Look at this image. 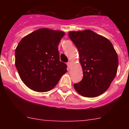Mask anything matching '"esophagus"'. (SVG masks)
Masks as SVG:
<instances>
[{
	"label": "esophagus",
	"instance_id": "esophagus-1",
	"mask_svg": "<svg viewBox=\"0 0 129 129\" xmlns=\"http://www.w3.org/2000/svg\"><path fill=\"white\" fill-rule=\"evenodd\" d=\"M72 63V62L71 61H69V62H68V63H67V65H68V67H69V68H71Z\"/></svg>",
	"mask_w": 129,
	"mask_h": 129
}]
</instances>
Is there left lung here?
<instances>
[{
	"label": "left lung",
	"mask_w": 129,
	"mask_h": 129,
	"mask_svg": "<svg viewBox=\"0 0 129 129\" xmlns=\"http://www.w3.org/2000/svg\"><path fill=\"white\" fill-rule=\"evenodd\" d=\"M68 36L77 47L83 79L74 85L80 95L94 98L104 93L116 77L118 57L111 42L90 29L72 31Z\"/></svg>",
	"instance_id": "obj_1"
}]
</instances>
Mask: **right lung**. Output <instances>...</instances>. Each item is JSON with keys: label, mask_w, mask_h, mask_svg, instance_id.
<instances>
[{"label": "right lung", "mask_w": 129, "mask_h": 129, "mask_svg": "<svg viewBox=\"0 0 129 129\" xmlns=\"http://www.w3.org/2000/svg\"><path fill=\"white\" fill-rule=\"evenodd\" d=\"M64 35L62 31L41 28L20 40L15 52V67L29 88L39 92L50 90L67 72L58 51Z\"/></svg>", "instance_id": "1"}]
</instances>
